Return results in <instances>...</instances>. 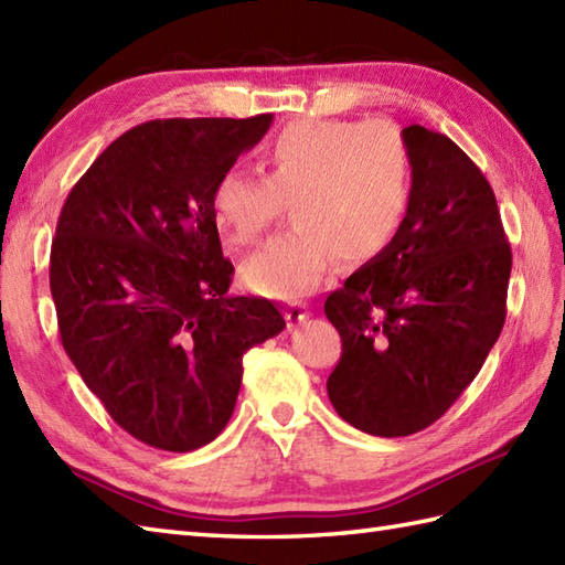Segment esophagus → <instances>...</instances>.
<instances>
[{"label": "esophagus", "instance_id": "esophagus-1", "mask_svg": "<svg viewBox=\"0 0 565 565\" xmlns=\"http://www.w3.org/2000/svg\"><path fill=\"white\" fill-rule=\"evenodd\" d=\"M308 316H310V310L301 301H294L286 306V318H289V322H303Z\"/></svg>", "mask_w": 565, "mask_h": 565}]
</instances>
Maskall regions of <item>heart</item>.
Segmentation results:
<instances>
[{
  "mask_svg": "<svg viewBox=\"0 0 565 565\" xmlns=\"http://www.w3.org/2000/svg\"><path fill=\"white\" fill-rule=\"evenodd\" d=\"M264 177L227 167L211 189V215L227 245H257L291 206L294 227L243 264L247 289L271 298L313 291L334 259L369 264L398 237L411 172L393 138L359 121H301L262 150Z\"/></svg>",
  "mask_w": 565,
  "mask_h": 565,
  "instance_id": "heart-1",
  "label": "heart"
}]
</instances>
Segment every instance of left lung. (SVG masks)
<instances>
[{
	"mask_svg": "<svg viewBox=\"0 0 565 565\" xmlns=\"http://www.w3.org/2000/svg\"><path fill=\"white\" fill-rule=\"evenodd\" d=\"M411 206L393 245L332 291L342 338L334 411L374 437L429 427L466 391L508 316L512 249L476 162L447 136L403 128Z\"/></svg>",
	"mask_w": 565,
	"mask_h": 565,
	"instance_id": "left-lung-1",
	"label": "left lung"
}]
</instances>
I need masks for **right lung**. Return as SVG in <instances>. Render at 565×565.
Here are the masks:
<instances>
[{
  "label": "right lung",
  "instance_id": "obj_1",
  "mask_svg": "<svg viewBox=\"0 0 565 565\" xmlns=\"http://www.w3.org/2000/svg\"><path fill=\"white\" fill-rule=\"evenodd\" d=\"M271 114L164 118L126 130L60 211L51 294L60 342L130 437L164 451L213 441L235 411L243 354L286 328L259 296H227L215 177Z\"/></svg>",
  "mask_w": 565,
  "mask_h": 565
}]
</instances>
